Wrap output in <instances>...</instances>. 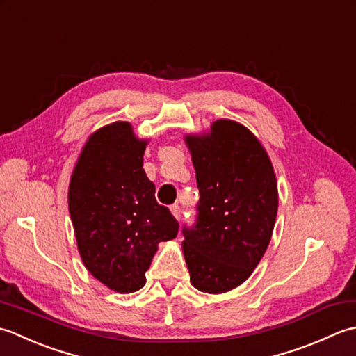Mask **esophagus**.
I'll return each mask as SVG.
<instances>
[{
    "label": "esophagus",
    "instance_id": "34e87169",
    "mask_svg": "<svg viewBox=\"0 0 356 356\" xmlns=\"http://www.w3.org/2000/svg\"><path fill=\"white\" fill-rule=\"evenodd\" d=\"M170 212H172V215L175 216V218L179 221L181 220V213H183V210H181V207L178 206V204H173L172 207H170Z\"/></svg>",
    "mask_w": 356,
    "mask_h": 356
}]
</instances>
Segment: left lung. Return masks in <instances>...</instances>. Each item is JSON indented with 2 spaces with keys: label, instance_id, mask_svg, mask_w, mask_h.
I'll return each instance as SVG.
<instances>
[{
  "label": "left lung",
  "instance_id": "left-lung-1",
  "mask_svg": "<svg viewBox=\"0 0 356 356\" xmlns=\"http://www.w3.org/2000/svg\"><path fill=\"white\" fill-rule=\"evenodd\" d=\"M186 144L200 188L197 222L183 227L186 264L195 289L224 293L250 277L270 243L277 178L258 138L239 122L215 121Z\"/></svg>",
  "mask_w": 356,
  "mask_h": 356
}]
</instances>
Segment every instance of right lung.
<instances>
[{"instance_id":"1","label":"right lung","mask_w":356,"mask_h":356,"mask_svg":"<svg viewBox=\"0 0 356 356\" xmlns=\"http://www.w3.org/2000/svg\"><path fill=\"white\" fill-rule=\"evenodd\" d=\"M146 140L129 122L97 130L81 150L69 186V212L84 266L108 289L130 293L146 284L158 243L178 234L170 210L158 204L143 169Z\"/></svg>"}]
</instances>
